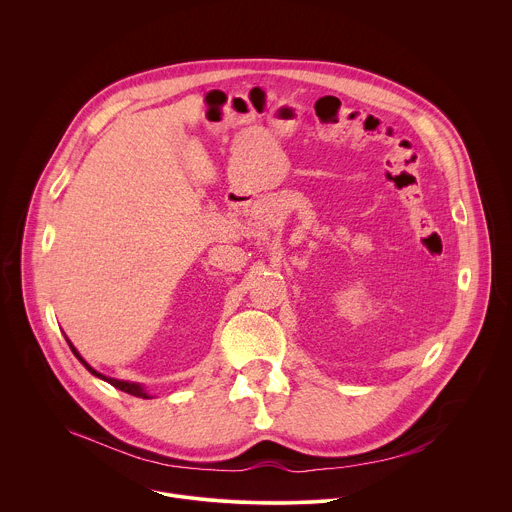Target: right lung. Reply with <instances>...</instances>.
<instances>
[{"label": "right lung", "instance_id": "add662e5", "mask_svg": "<svg viewBox=\"0 0 512 512\" xmlns=\"http://www.w3.org/2000/svg\"><path fill=\"white\" fill-rule=\"evenodd\" d=\"M66 338V336H64ZM66 342H68V346H70V350H72V354H75L79 360H81V364L83 367L91 373V375H95L97 379H103V381H107L109 385H113L115 389H119V391H123V393H129V395H133V397H141V399H150L152 395L143 389V385H139V383H129V381H119V379H113V377H107V375H101L99 371H95L91 364L81 356V352L72 346V342L66 338Z\"/></svg>", "mask_w": 512, "mask_h": 512}]
</instances>
